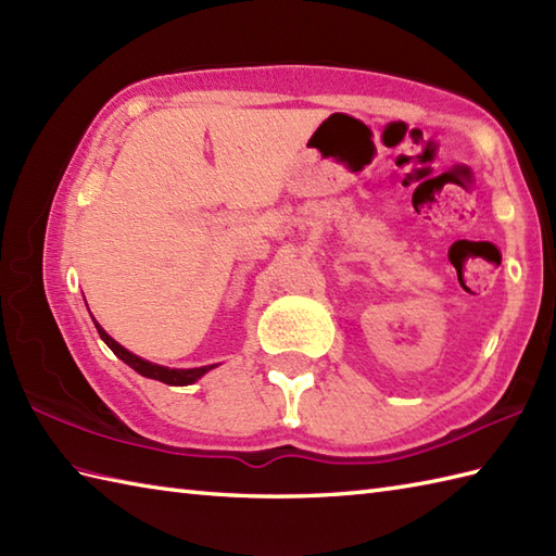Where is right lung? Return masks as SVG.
I'll use <instances>...</instances> for the list:
<instances>
[{
    "label": "right lung",
    "instance_id": "right-lung-1",
    "mask_svg": "<svg viewBox=\"0 0 556 556\" xmlns=\"http://www.w3.org/2000/svg\"><path fill=\"white\" fill-rule=\"evenodd\" d=\"M96 327H98L100 339L114 351L116 358H122L126 365H131V368H134L138 375L150 377V380H160V382H164V384H174V387H186V384H193L195 380H200V377H203L207 370L217 368V365H203V368H188V370L164 368V365H155V363H150V361L138 358L136 353L126 351L122 344H116V341H114L108 332H104V329H102L98 323H96Z\"/></svg>",
    "mask_w": 556,
    "mask_h": 556
}]
</instances>
